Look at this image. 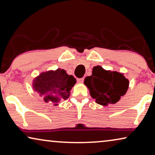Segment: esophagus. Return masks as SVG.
Wrapping results in <instances>:
<instances>
[{"instance_id":"1","label":"esophagus","mask_w":155,"mask_h":155,"mask_svg":"<svg viewBox=\"0 0 155 155\" xmlns=\"http://www.w3.org/2000/svg\"><path fill=\"white\" fill-rule=\"evenodd\" d=\"M84 77L78 78V79H77V81H78V83H79V84H81V83L84 82Z\"/></svg>"}]
</instances>
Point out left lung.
<instances>
[{
    "label": "left lung",
    "mask_w": 155,
    "mask_h": 155,
    "mask_svg": "<svg viewBox=\"0 0 155 155\" xmlns=\"http://www.w3.org/2000/svg\"><path fill=\"white\" fill-rule=\"evenodd\" d=\"M84 84L96 103L107 106L117 102L126 94L129 82L123 73L106 70L97 65L92 69L91 76L85 77Z\"/></svg>",
    "instance_id": "obj_1"
}]
</instances>
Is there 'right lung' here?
Returning a JSON list of instances; mask_svg holds the SVG:
<instances>
[{
	"label": "right lung",
	"mask_w": 155,
	"mask_h": 155,
	"mask_svg": "<svg viewBox=\"0 0 155 155\" xmlns=\"http://www.w3.org/2000/svg\"><path fill=\"white\" fill-rule=\"evenodd\" d=\"M76 82L72 75H68L65 70L58 68L41 73L34 78L33 87L46 102L57 106L60 101L69 98Z\"/></svg>",
	"instance_id": "add662e5"
}]
</instances>
